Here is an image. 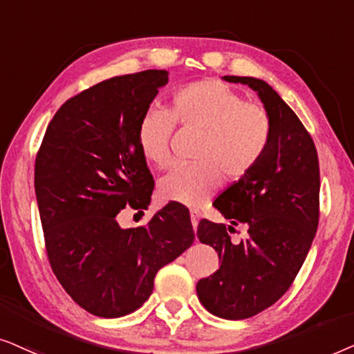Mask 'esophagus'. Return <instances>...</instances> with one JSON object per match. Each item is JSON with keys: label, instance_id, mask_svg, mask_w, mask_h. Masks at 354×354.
Here are the masks:
<instances>
[{"label": "esophagus", "instance_id": "obj_1", "mask_svg": "<svg viewBox=\"0 0 354 354\" xmlns=\"http://www.w3.org/2000/svg\"><path fill=\"white\" fill-rule=\"evenodd\" d=\"M199 220H201V210L191 209V223L194 226V230L197 228V225H199Z\"/></svg>", "mask_w": 354, "mask_h": 354}]
</instances>
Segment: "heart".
Returning <instances> with one entry per match:
<instances>
[{"label":"heart","mask_w":354,"mask_h":354,"mask_svg":"<svg viewBox=\"0 0 354 354\" xmlns=\"http://www.w3.org/2000/svg\"><path fill=\"white\" fill-rule=\"evenodd\" d=\"M174 122L196 129L202 138L194 150L197 163L176 167L158 183V197L197 207L221 185L223 174L239 180L266 155L272 139V121L266 108L246 102L216 79H201L173 92L169 113L149 108L138 126L140 155L150 167L168 168L173 162Z\"/></svg>","instance_id":"1"}]
</instances>
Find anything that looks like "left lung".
<instances>
[{
  "instance_id": "left-lung-1",
  "label": "left lung",
  "mask_w": 354,
  "mask_h": 354,
  "mask_svg": "<svg viewBox=\"0 0 354 354\" xmlns=\"http://www.w3.org/2000/svg\"><path fill=\"white\" fill-rule=\"evenodd\" d=\"M257 92L272 121L268 149L251 173L214 201L230 226L201 220L197 238L218 252L220 268L199 280L202 306L218 317L241 320L275 304L298 275L319 225V158L314 140L296 113L267 82L225 75ZM248 226L238 245L227 234Z\"/></svg>"
}]
</instances>
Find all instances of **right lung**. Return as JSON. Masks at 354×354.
<instances>
[{"mask_svg":"<svg viewBox=\"0 0 354 354\" xmlns=\"http://www.w3.org/2000/svg\"><path fill=\"white\" fill-rule=\"evenodd\" d=\"M167 82V71L149 69L88 87L61 105L37 153L35 196L51 270L98 317L139 309L160 268L194 243L181 204L169 202L138 228H121L116 218L150 204L153 178L138 126Z\"/></svg>","mask_w":354,"mask_h":354,"instance_id":"obj_1","label":"right lung"}]
</instances>
